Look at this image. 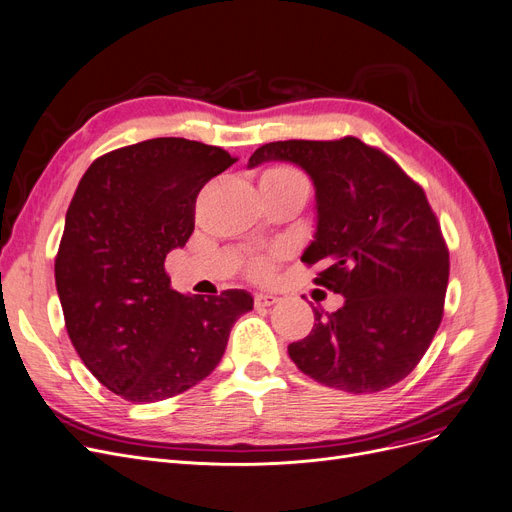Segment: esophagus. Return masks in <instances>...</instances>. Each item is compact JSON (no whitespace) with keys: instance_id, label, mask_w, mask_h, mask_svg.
<instances>
[{"instance_id":"esophagus-1","label":"esophagus","mask_w":512,"mask_h":512,"mask_svg":"<svg viewBox=\"0 0 512 512\" xmlns=\"http://www.w3.org/2000/svg\"><path fill=\"white\" fill-rule=\"evenodd\" d=\"M279 302V298L277 296H273V294H256L254 296V306L260 310V308H269V306H273V304H277Z\"/></svg>"}]
</instances>
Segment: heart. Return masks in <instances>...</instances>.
Here are the masks:
<instances>
[{
  "instance_id": "heart-1",
  "label": "heart",
  "mask_w": 512,
  "mask_h": 512,
  "mask_svg": "<svg viewBox=\"0 0 512 512\" xmlns=\"http://www.w3.org/2000/svg\"><path fill=\"white\" fill-rule=\"evenodd\" d=\"M289 181H304V177L298 173L296 168L285 166V164H277L266 168L262 173V181L260 183H289ZM283 256L281 250H273L269 254H260L254 256L248 264V273L254 279H269L273 269H275V262Z\"/></svg>"
}]
</instances>
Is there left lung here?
<instances>
[{
    "label": "left lung",
    "mask_w": 512,
    "mask_h": 512,
    "mask_svg": "<svg viewBox=\"0 0 512 512\" xmlns=\"http://www.w3.org/2000/svg\"><path fill=\"white\" fill-rule=\"evenodd\" d=\"M302 166L316 189V233L302 262L314 283L344 296L314 308V327L289 344L296 367L327 387L373 394L417 367L442 323L450 254L425 191L356 137L264 143L248 166Z\"/></svg>",
    "instance_id": "8db88e82"
}]
</instances>
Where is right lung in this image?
Segmentation results:
<instances>
[{
	"label": "right lung",
	"mask_w": 512,
	"mask_h": 512,
	"mask_svg": "<svg viewBox=\"0 0 512 512\" xmlns=\"http://www.w3.org/2000/svg\"><path fill=\"white\" fill-rule=\"evenodd\" d=\"M235 160L216 145L158 137L100 156L79 181L56 287L72 346L120 398L158 402L206 379L254 306L243 289L183 296L164 271L196 227L200 189Z\"/></svg>",
	"instance_id": "1"
}]
</instances>
